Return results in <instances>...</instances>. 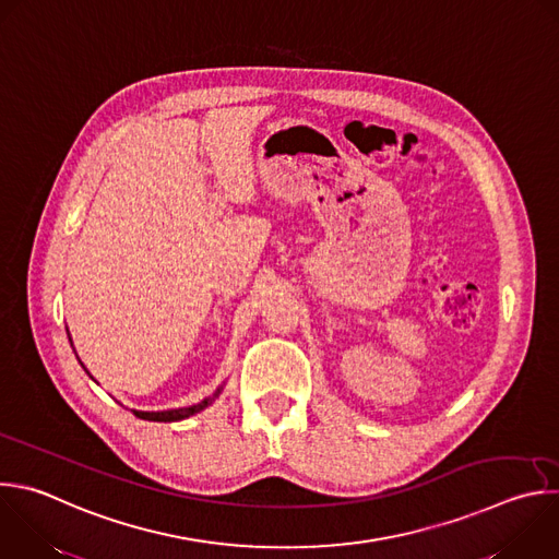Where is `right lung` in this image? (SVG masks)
Returning a JSON list of instances; mask_svg holds the SVG:
<instances>
[{"instance_id": "add662e5", "label": "right lung", "mask_w": 559, "mask_h": 559, "mask_svg": "<svg viewBox=\"0 0 559 559\" xmlns=\"http://www.w3.org/2000/svg\"><path fill=\"white\" fill-rule=\"evenodd\" d=\"M85 368V366H83ZM222 391H224V386H219L211 397H206L204 402H200V404H195V406H189V408H173V411H157V413H144V411H133V415L138 417V419H144V421H164V424H168V421H181V419H186V417H191V415H198V413H202L204 408H209L219 395H222Z\"/></svg>"}]
</instances>
